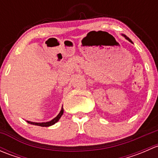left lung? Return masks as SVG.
I'll use <instances>...</instances> for the list:
<instances>
[{"instance_id": "left-lung-1", "label": "left lung", "mask_w": 158, "mask_h": 158, "mask_svg": "<svg viewBox=\"0 0 158 158\" xmlns=\"http://www.w3.org/2000/svg\"><path fill=\"white\" fill-rule=\"evenodd\" d=\"M124 36H125V38H126V39H127V40H128V41H130V42H131V43H132V41H131V40H130V39H129V38H128V37H127V36H125V35H124Z\"/></svg>"}]
</instances>
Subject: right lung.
Returning a JSON list of instances; mask_svg holds the SVG:
<instances>
[{"mask_svg": "<svg viewBox=\"0 0 158 158\" xmlns=\"http://www.w3.org/2000/svg\"><path fill=\"white\" fill-rule=\"evenodd\" d=\"M63 108L62 107V109L61 111H60V112L59 113L58 115L56 116V117L55 118H53L52 120H51L50 122H43V123H36V122H29V121H27L28 123L31 124V125H38V126H41V127H49V126H51V125H54L55 123H56L57 122L59 121V119L61 118V116L63 115Z\"/></svg>", "mask_w": 158, "mask_h": 158, "instance_id": "obj_1", "label": "right lung"}]
</instances>
